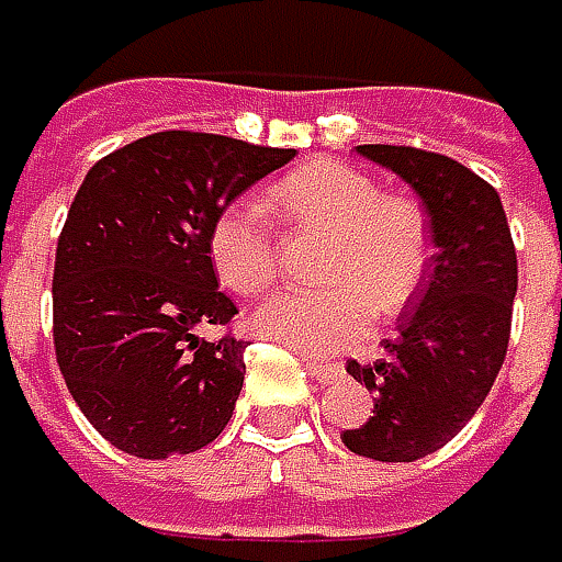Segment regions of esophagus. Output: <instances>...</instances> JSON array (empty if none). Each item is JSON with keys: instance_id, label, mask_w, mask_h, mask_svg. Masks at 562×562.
Segmentation results:
<instances>
[{"instance_id": "1", "label": "esophagus", "mask_w": 562, "mask_h": 562, "mask_svg": "<svg viewBox=\"0 0 562 562\" xmlns=\"http://www.w3.org/2000/svg\"><path fill=\"white\" fill-rule=\"evenodd\" d=\"M300 357H303L306 370L319 379V382H335V379L345 376V367H341L338 360H323V357H316V353H306V351H300Z\"/></svg>"}]
</instances>
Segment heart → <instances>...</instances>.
Masks as SVG:
<instances>
[{
    "mask_svg": "<svg viewBox=\"0 0 562 562\" xmlns=\"http://www.w3.org/2000/svg\"><path fill=\"white\" fill-rule=\"evenodd\" d=\"M294 237H325L316 278L325 288L274 294L252 316L259 335L303 351H338L357 341L370 316H402L430 281L436 259L427 209L345 160H313L278 180L271 195ZM217 278L243 296L266 294L281 271V234L262 202L237 199L209 231Z\"/></svg>",
    "mask_w": 562,
    "mask_h": 562,
    "instance_id": "obj_1",
    "label": "heart"
}]
</instances>
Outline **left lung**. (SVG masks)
<instances>
[{"mask_svg": "<svg viewBox=\"0 0 562 562\" xmlns=\"http://www.w3.org/2000/svg\"><path fill=\"white\" fill-rule=\"evenodd\" d=\"M424 199L436 239L434 271L411 303L389 357L348 363L373 414L345 430V446L376 462H414L442 449L484 405L499 373L519 288L516 243L487 180L464 164L407 145H360Z\"/></svg>", "mask_w": 562, "mask_h": 562, "instance_id": "8db88e82", "label": "left lung"}]
</instances>
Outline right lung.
Returning <instances> with one entry per match:
<instances>
[{
    "instance_id": "1",
    "label": "right lung",
    "mask_w": 562,
    "mask_h": 562,
    "mask_svg": "<svg viewBox=\"0 0 562 562\" xmlns=\"http://www.w3.org/2000/svg\"><path fill=\"white\" fill-rule=\"evenodd\" d=\"M294 155L167 128L88 170L56 243L53 348L75 405L116 449L189 456L227 427L246 341L214 278L211 221ZM209 324L225 335L202 339Z\"/></svg>"
}]
</instances>
